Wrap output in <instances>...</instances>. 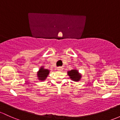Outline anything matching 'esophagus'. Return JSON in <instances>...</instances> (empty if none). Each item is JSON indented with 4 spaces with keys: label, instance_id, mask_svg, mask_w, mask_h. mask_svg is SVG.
<instances>
[{
    "label": "esophagus",
    "instance_id": "esophagus-1",
    "mask_svg": "<svg viewBox=\"0 0 120 120\" xmlns=\"http://www.w3.org/2000/svg\"><path fill=\"white\" fill-rule=\"evenodd\" d=\"M63 67H57V70L59 71H63Z\"/></svg>",
    "mask_w": 120,
    "mask_h": 120
}]
</instances>
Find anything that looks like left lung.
<instances>
[{"label": "left lung", "instance_id": "8db88e82", "mask_svg": "<svg viewBox=\"0 0 120 120\" xmlns=\"http://www.w3.org/2000/svg\"><path fill=\"white\" fill-rule=\"evenodd\" d=\"M67 74L72 80L74 82H79L82 79V74L79 73L77 69L74 68L67 71Z\"/></svg>", "mask_w": 120, "mask_h": 120}]
</instances>
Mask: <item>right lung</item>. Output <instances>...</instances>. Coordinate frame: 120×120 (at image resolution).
<instances>
[{
	"mask_svg": "<svg viewBox=\"0 0 120 120\" xmlns=\"http://www.w3.org/2000/svg\"><path fill=\"white\" fill-rule=\"evenodd\" d=\"M49 73L50 71L48 69L44 68V66L40 67V69L37 72V79L40 81H44L46 80Z\"/></svg>",
	"mask_w": 120,
	"mask_h": 120,
	"instance_id": "obj_1",
	"label": "right lung"
}]
</instances>
